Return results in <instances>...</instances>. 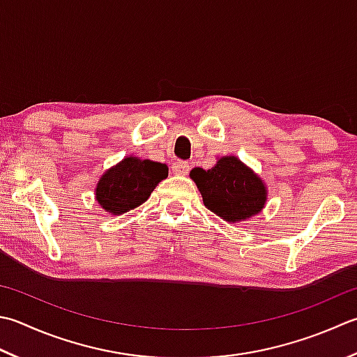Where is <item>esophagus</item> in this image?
I'll return each instance as SVG.
<instances>
[{"instance_id":"1","label":"esophagus","mask_w":357,"mask_h":357,"mask_svg":"<svg viewBox=\"0 0 357 357\" xmlns=\"http://www.w3.org/2000/svg\"><path fill=\"white\" fill-rule=\"evenodd\" d=\"M188 170H190V165H188L185 160H174L173 165H172V172L174 174H187Z\"/></svg>"}]
</instances>
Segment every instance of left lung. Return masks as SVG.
Instances as JSON below:
<instances>
[{
    "mask_svg": "<svg viewBox=\"0 0 357 357\" xmlns=\"http://www.w3.org/2000/svg\"><path fill=\"white\" fill-rule=\"evenodd\" d=\"M208 211L229 222L250 218L266 201V188L261 179L235 156L221 158L215 167L190 172Z\"/></svg>",
    "mask_w": 357,
    "mask_h": 357,
    "instance_id": "obj_1",
    "label": "left lung"
}]
</instances>
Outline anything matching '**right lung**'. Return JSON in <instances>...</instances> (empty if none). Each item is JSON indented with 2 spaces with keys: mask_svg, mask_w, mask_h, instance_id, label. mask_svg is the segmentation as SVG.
Instances as JSON below:
<instances>
[{
  "mask_svg": "<svg viewBox=\"0 0 357 357\" xmlns=\"http://www.w3.org/2000/svg\"><path fill=\"white\" fill-rule=\"evenodd\" d=\"M169 176V167L153 160L125 158L100 178L96 188L97 202L113 215L132 211L149 199L160 181Z\"/></svg>",
  "mask_w": 357,
  "mask_h": 357,
  "instance_id": "add662e5",
  "label": "right lung"
}]
</instances>
